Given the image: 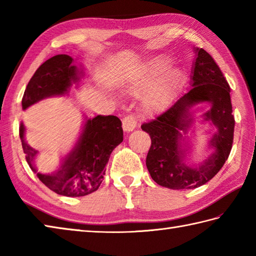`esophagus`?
Instances as JSON below:
<instances>
[{
    "label": "esophagus",
    "mask_w": 256,
    "mask_h": 256,
    "mask_svg": "<svg viewBox=\"0 0 256 256\" xmlns=\"http://www.w3.org/2000/svg\"><path fill=\"white\" fill-rule=\"evenodd\" d=\"M138 120L134 116H126L122 120V128L125 132H132L136 128Z\"/></svg>",
    "instance_id": "obj_1"
}]
</instances>
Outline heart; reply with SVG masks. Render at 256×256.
Here are the masks:
<instances>
[{"mask_svg":"<svg viewBox=\"0 0 256 256\" xmlns=\"http://www.w3.org/2000/svg\"><path fill=\"white\" fill-rule=\"evenodd\" d=\"M170 58L155 56L133 68L126 76V88L133 94H140L142 108L154 114L170 106L179 94L184 84L180 68L168 66Z\"/></svg>","mask_w":256,"mask_h":256,"instance_id":"obj_1","label":"heart"}]
</instances>
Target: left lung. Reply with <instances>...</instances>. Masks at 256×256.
<instances>
[{
  "label": "left lung",
  "instance_id": "8db88e82",
  "mask_svg": "<svg viewBox=\"0 0 256 256\" xmlns=\"http://www.w3.org/2000/svg\"><path fill=\"white\" fill-rule=\"evenodd\" d=\"M194 52L192 88L156 120L140 126L152 140L146 157L150 177L175 190L197 188L214 178L229 157L234 132L229 84L208 52L198 47ZM201 102L208 110L196 114L193 108ZM199 124H208L212 132L205 156L194 162L191 138Z\"/></svg>",
  "mask_w": 256,
  "mask_h": 256
}]
</instances>
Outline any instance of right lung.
<instances>
[{"label":"right lung","mask_w":256,"mask_h":256,"mask_svg":"<svg viewBox=\"0 0 256 256\" xmlns=\"http://www.w3.org/2000/svg\"><path fill=\"white\" fill-rule=\"evenodd\" d=\"M78 64V62H77ZM84 74V64H76L68 55H56L38 68L26 86L22 108L35 104L47 98L68 94L72 84L78 86ZM79 136L60 165L50 172L38 168V150L27 143L25 125L20 122V138L26 160L38 179L58 194L82 197L100 187L106 165L112 150L123 140L122 123L114 116L88 118L84 113Z\"/></svg>","instance_id":"right-lung-1"}]
</instances>
